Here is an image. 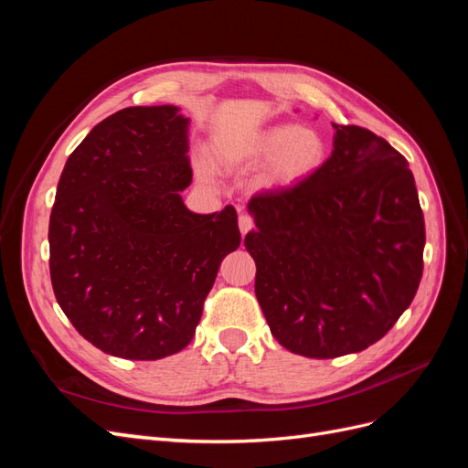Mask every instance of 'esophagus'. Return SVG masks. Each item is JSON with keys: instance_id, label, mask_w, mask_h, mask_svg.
Here are the masks:
<instances>
[{"instance_id": "34e87169", "label": "esophagus", "mask_w": 468, "mask_h": 468, "mask_svg": "<svg viewBox=\"0 0 468 468\" xmlns=\"http://www.w3.org/2000/svg\"><path fill=\"white\" fill-rule=\"evenodd\" d=\"M238 226H239V232H242V236H244L250 230H253V226H256V224H253V218L250 215L242 212V215H239V218H238Z\"/></svg>"}]
</instances>
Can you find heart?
<instances>
[{
  "label": "heart",
  "instance_id": "b5f03b06",
  "mask_svg": "<svg viewBox=\"0 0 468 468\" xmlns=\"http://www.w3.org/2000/svg\"><path fill=\"white\" fill-rule=\"evenodd\" d=\"M230 158L269 162V177L275 181H294L308 176L324 160L322 138L308 129L296 126H273L239 144Z\"/></svg>",
  "mask_w": 468,
  "mask_h": 468
}]
</instances>
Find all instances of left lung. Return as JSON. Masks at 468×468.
Instances as JSON below:
<instances>
[{"label": "left lung", "instance_id": "8db88e82", "mask_svg": "<svg viewBox=\"0 0 468 468\" xmlns=\"http://www.w3.org/2000/svg\"><path fill=\"white\" fill-rule=\"evenodd\" d=\"M314 174L248 205L256 296L277 342L313 359L363 351L414 301L426 226L404 155L361 126L334 124Z\"/></svg>", "mask_w": 468, "mask_h": 468}]
</instances>
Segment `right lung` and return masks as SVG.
<instances>
[{"instance_id": "add662e5", "label": "right lung", "mask_w": 468, "mask_h": 468, "mask_svg": "<svg viewBox=\"0 0 468 468\" xmlns=\"http://www.w3.org/2000/svg\"><path fill=\"white\" fill-rule=\"evenodd\" d=\"M177 107H126L69 154L50 212V281L91 346L131 361L187 347L222 260L239 246L238 215H195L189 119Z\"/></svg>"}]
</instances>
